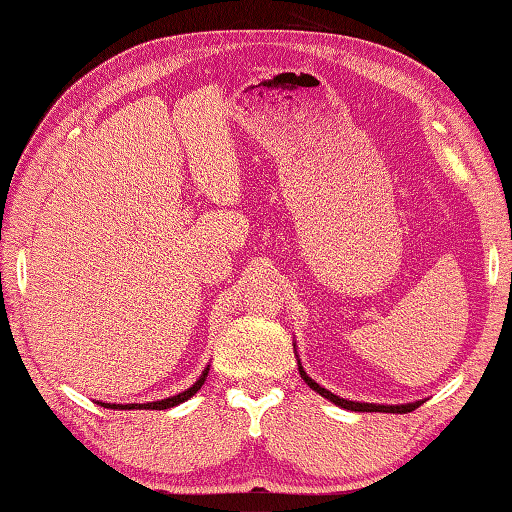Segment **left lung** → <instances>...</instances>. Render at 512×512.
Listing matches in <instances>:
<instances>
[{
	"mask_svg": "<svg viewBox=\"0 0 512 512\" xmlns=\"http://www.w3.org/2000/svg\"><path fill=\"white\" fill-rule=\"evenodd\" d=\"M295 349V345H293ZM297 369H300V376L306 385H309L313 392H318L320 396L327 398V401H331L333 405L338 407H345V410H351V412H385V414H407L416 410L418 405H423V401H414V403H403V405H378V403H360V401H347V398H340L336 394H331L329 389H324L322 385L315 383V380L306 374L300 358H297Z\"/></svg>",
	"mask_w": 512,
	"mask_h": 512,
	"instance_id": "8db88e82",
	"label": "left lung"
}]
</instances>
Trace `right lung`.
Returning <instances> with one entry per match:
<instances>
[{"mask_svg":"<svg viewBox=\"0 0 512 512\" xmlns=\"http://www.w3.org/2000/svg\"><path fill=\"white\" fill-rule=\"evenodd\" d=\"M208 371H210V365L201 371V376L197 378V383H194L192 387L183 389V392H179L176 396L161 398V401H152V403H127V405H123V403H102V401H98V405L109 407V410H170V407H176V405L185 403V401H188V398H192L194 394L199 392L201 385L206 383Z\"/></svg>","mask_w":512,"mask_h":512,"instance_id":"right-lung-1","label":"right lung"}]
</instances>
